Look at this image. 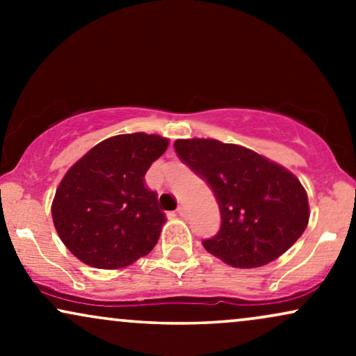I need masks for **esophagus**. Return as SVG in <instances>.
I'll return each instance as SVG.
<instances>
[{
  "mask_svg": "<svg viewBox=\"0 0 356 356\" xmlns=\"http://www.w3.org/2000/svg\"><path fill=\"white\" fill-rule=\"evenodd\" d=\"M177 214L182 216V218H186V216H187V209H186V207H184V206H179V207H177Z\"/></svg>",
  "mask_w": 356,
  "mask_h": 356,
  "instance_id": "1",
  "label": "esophagus"
}]
</instances>
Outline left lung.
Segmentation results:
<instances>
[{"label":"left lung","instance_id":"left-lung-1","mask_svg":"<svg viewBox=\"0 0 356 356\" xmlns=\"http://www.w3.org/2000/svg\"><path fill=\"white\" fill-rule=\"evenodd\" d=\"M175 154L207 182L220 211L211 254L234 268H259L288 251L309 219L308 195L284 167L246 147L212 138L175 140Z\"/></svg>","mask_w":356,"mask_h":356}]
</instances>
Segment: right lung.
<instances>
[{
    "label": "right lung",
    "instance_id": "1",
    "mask_svg": "<svg viewBox=\"0 0 356 356\" xmlns=\"http://www.w3.org/2000/svg\"><path fill=\"white\" fill-rule=\"evenodd\" d=\"M167 145L142 132L110 137L65 174L51 216L72 254L88 266L118 269L152 251L165 216L144 177Z\"/></svg>",
    "mask_w": 356,
    "mask_h": 356
}]
</instances>
